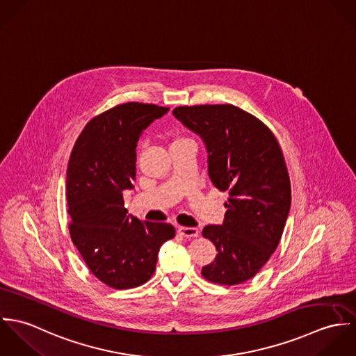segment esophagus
I'll return each instance as SVG.
<instances>
[{"label":"esophagus","mask_w":356,"mask_h":356,"mask_svg":"<svg viewBox=\"0 0 356 356\" xmlns=\"http://www.w3.org/2000/svg\"><path fill=\"white\" fill-rule=\"evenodd\" d=\"M178 233L186 238H193V237H199L200 232L199 229L196 227H185V226H181L178 227Z\"/></svg>","instance_id":"34e87169"}]
</instances>
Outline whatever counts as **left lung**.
I'll use <instances>...</instances> for the list:
<instances>
[{"mask_svg": "<svg viewBox=\"0 0 356 356\" xmlns=\"http://www.w3.org/2000/svg\"><path fill=\"white\" fill-rule=\"evenodd\" d=\"M172 113L203 140L209 179L230 196L223 223L203 229L218 254L202 274L220 285L245 282L277 250L291 209L281 147L263 122L232 104L178 106Z\"/></svg>", "mask_w": 356, "mask_h": 356, "instance_id": "1", "label": "left lung"}]
</instances>
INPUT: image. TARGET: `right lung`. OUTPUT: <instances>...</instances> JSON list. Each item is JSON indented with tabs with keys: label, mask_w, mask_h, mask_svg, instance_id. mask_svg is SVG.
Listing matches in <instances>:
<instances>
[{
	"label": "right lung",
	"mask_w": 356,
	"mask_h": 356,
	"mask_svg": "<svg viewBox=\"0 0 356 356\" xmlns=\"http://www.w3.org/2000/svg\"><path fill=\"white\" fill-rule=\"evenodd\" d=\"M168 108L126 102L93 118L78 137L67 167L70 234L90 271L105 285L129 289L154 273L160 247L174 238L170 223L127 215L123 191L133 189L137 143Z\"/></svg>",
	"instance_id": "right-lung-1"
}]
</instances>
